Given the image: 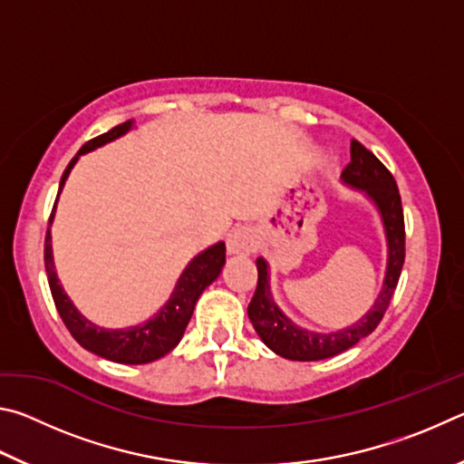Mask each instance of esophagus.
Listing matches in <instances>:
<instances>
[{"instance_id": "1", "label": "esophagus", "mask_w": 464, "mask_h": 464, "mask_svg": "<svg viewBox=\"0 0 464 464\" xmlns=\"http://www.w3.org/2000/svg\"><path fill=\"white\" fill-rule=\"evenodd\" d=\"M256 249V235L247 227H241V229H235L227 237V251L231 256H247Z\"/></svg>"}]
</instances>
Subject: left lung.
<instances>
[{
    "label": "left lung",
    "mask_w": 464,
    "mask_h": 464,
    "mask_svg": "<svg viewBox=\"0 0 464 464\" xmlns=\"http://www.w3.org/2000/svg\"><path fill=\"white\" fill-rule=\"evenodd\" d=\"M350 155L352 160L342 171V182L354 188V190H362L374 202L382 218L384 235H387L389 251L382 290L376 296L371 311L362 319H358L356 324L327 334L311 332V329H303L295 321H290L278 304L274 303L270 293V266L264 257H257V286L247 307V315L257 335L262 337V342L286 360L313 362V360L332 358L350 350L362 337L371 335L376 325L381 324L384 311L389 309L392 293H395L399 276H401L405 262V223L401 196H399L395 178L376 160V155L368 151L358 140H352Z\"/></svg>",
    "instance_id": "8db88e82"
}]
</instances>
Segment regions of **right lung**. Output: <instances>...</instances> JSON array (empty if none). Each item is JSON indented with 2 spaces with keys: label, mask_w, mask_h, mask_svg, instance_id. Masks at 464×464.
<instances>
[{
  "label": "right lung",
  "mask_w": 464,
  "mask_h": 464,
  "mask_svg": "<svg viewBox=\"0 0 464 464\" xmlns=\"http://www.w3.org/2000/svg\"><path fill=\"white\" fill-rule=\"evenodd\" d=\"M132 129V121H127L119 124V127L110 129L104 135L92 139L85 143L77 155L69 161L67 169L63 171L61 184H59V194L65 186V179L69 178V171L80 160V155L93 151L96 147H102L110 143V140L122 137L124 132ZM57 194V198H59ZM57 208V202L53 207ZM53 215L49 218V225L53 223ZM225 266V243L218 241L208 249L200 251L194 260L186 266L182 276L178 278V285L171 293L169 301L163 304L157 315L147 319L145 324L130 325L124 329H104L96 324H92L90 319H85L80 311L75 309L72 298L65 295V290L59 285L57 272H54L53 264V247H51V229H46V239H44V268L46 276H49V286L51 295L54 301V307H57L63 324L72 332V335L77 340V343L83 345L85 350L93 352L106 360H112V362L121 364H147L153 362V360H160L171 352L182 340L186 332L188 321H190L194 313V304L202 295V290L207 288L210 282H215L218 274H221Z\"/></svg>",
  "instance_id": "obj_1"
}]
</instances>
